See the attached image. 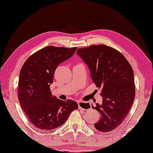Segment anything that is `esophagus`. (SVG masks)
Returning <instances> with one entry per match:
<instances>
[{
    "mask_svg": "<svg viewBox=\"0 0 153 153\" xmlns=\"http://www.w3.org/2000/svg\"><path fill=\"white\" fill-rule=\"evenodd\" d=\"M79 108L83 110H88L91 108V104L87 102H78Z\"/></svg>",
    "mask_w": 153,
    "mask_h": 153,
    "instance_id": "obj_1",
    "label": "esophagus"
}]
</instances>
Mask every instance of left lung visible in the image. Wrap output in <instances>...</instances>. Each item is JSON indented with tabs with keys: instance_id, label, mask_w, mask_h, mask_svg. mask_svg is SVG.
Masks as SVG:
<instances>
[{
	"instance_id": "left-lung-1",
	"label": "left lung",
	"mask_w": 153,
	"mask_h": 153,
	"mask_svg": "<svg viewBox=\"0 0 153 153\" xmlns=\"http://www.w3.org/2000/svg\"><path fill=\"white\" fill-rule=\"evenodd\" d=\"M76 53L88 67L92 81L101 90L102 104L92 106L100 113L94 127L102 132L111 131L125 120L134 100L132 68L120 52L106 45L81 48Z\"/></svg>"
}]
</instances>
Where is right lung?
Wrapping results in <instances>:
<instances>
[{
	"mask_svg": "<svg viewBox=\"0 0 153 153\" xmlns=\"http://www.w3.org/2000/svg\"><path fill=\"white\" fill-rule=\"evenodd\" d=\"M76 47L48 46L31 55L20 71L18 99L28 120L39 129L51 130L63 125L72 111L78 108L75 101H62L52 96L50 85L56 69L74 55Z\"/></svg>",
	"mask_w": 153,
	"mask_h": 153,
	"instance_id": "obj_1",
	"label": "right lung"
}]
</instances>
